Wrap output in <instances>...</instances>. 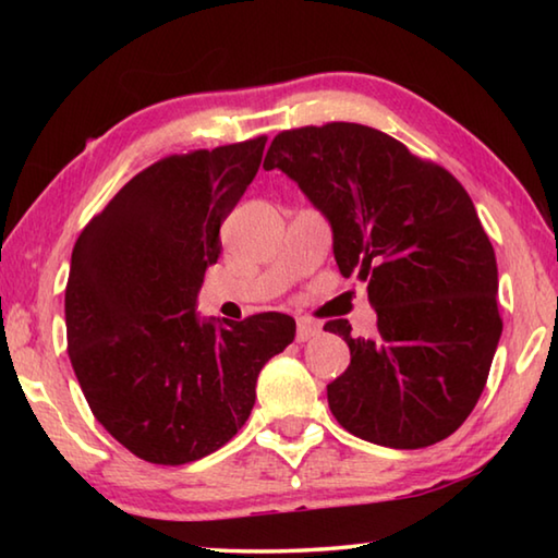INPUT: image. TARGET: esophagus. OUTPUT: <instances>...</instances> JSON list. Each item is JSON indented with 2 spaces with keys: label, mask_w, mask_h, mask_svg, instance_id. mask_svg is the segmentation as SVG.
<instances>
[{
  "label": "esophagus",
  "mask_w": 558,
  "mask_h": 558,
  "mask_svg": "<svg viewBox=\"0 0 558 558\" xmlns=\"http://www.w3.org/2000/svg\"><path fill=\"white\" fill-rule=\"evenodd\" d=\"M319 332H323V327H319V323H315V319H307V317L298 319V342H307V339L317 337Z\"/></svg>",
  "instance_id": "obj_1"
}]
</instances>
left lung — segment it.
<instances>
[{
    "mask_svg": "<svg viewBox=\"0 0 558 558\" xmlns=\"http://www.w3.org/2000/svg\"><path fill=\"white\" fill-rule=\"evenodd\" d=\"M266 162L327 216L339 270L366 282L379 317L372 339H354L347 319L325 325L352 354L327 384L337 423L399 450L448 438L475 409L502 335L495 248L468 192L356 122L282 130Z\"/></svg>",
    "mask_w": 558,
    "mask_h": 558,
    "instance_id": "obj_1",
    "label": "left lung"
}]
</instances>
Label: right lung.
I'll return each mask as SVG.
<instances>
[{
  "instance_id": "obj_1",
  "label": "right lung",
  "mask_w": 558,
  "mask_h": 558,
  "mask_svg": "<svg viewBox=\"0 0 558 558\" xmlns=\"http://www.w3.org/2000/svg\"><path fill=\"white\" fill-rule=\"evenodd\" d=\"M266 140L159 159L75 241L65 286L75 379L102 428L155 465L226 446L248 421L260 369L295 339L290 315L216 325L194 307Z\"/></svg>"
}]
</instances>
